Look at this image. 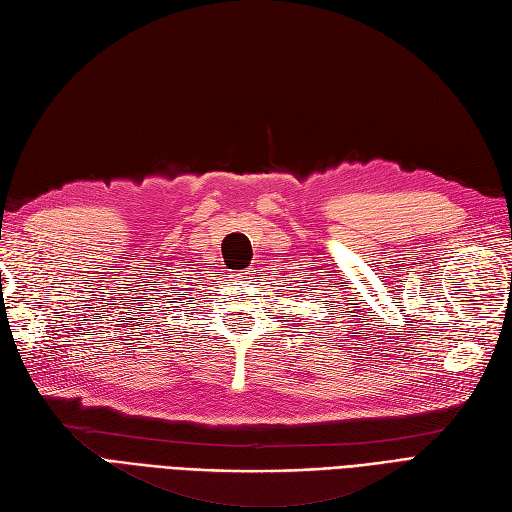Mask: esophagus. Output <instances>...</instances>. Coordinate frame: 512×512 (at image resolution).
Returning <instances> with one entry per match:
<instances>
[{
    "instance_id": "esophagus-1",
    "label": "esophagus",
    "mask_w": 512,
    "mask_h": 512,
    "mask_svg": "<svg viewBox=\"0 0 512 512\" xmlns=\"http://www.w3.org/2000/svg\"><path fill=\"white\" fill-rule=\"evenodd\" d=\"M249 274H252V271H249V269H245V271H243V274H238V278H241V280H245V282H247V280H249Z\"/></svg>"
}]
</instances>
